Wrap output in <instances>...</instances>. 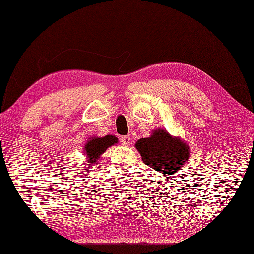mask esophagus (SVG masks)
<instances>
[{"mask_svg": "<svg viewBox=\"0 0 254 254\" xmlns=\"http://www.w3.org/2000/svg\"><path fill=\"white\" fill-rule=\"evenodd\" d=\"M120 140H121V142H122V144H123V145L129 146V145H130V143H131V136H130V135H124V136H121V137H120Z\"/></svg>", "mask_w": 254, "mask_h": 254, "instance_id": "esophagus-1", "label": "esophagus"}]
</instances>
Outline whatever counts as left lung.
Instances as JSON below:
<instances>
[{
    "label": "left lung",
    "instance_id": "1",
    "mask_svg": "<svg viewBox=\"0 0 254 254\" xmlns=\"http://www.w3.org/2000/svg\"><path fill=\"white\" fill-rule=\"evenodd\" d=\"M135 148L146 165L166 178L178 173L190 158L189 145L162 128L153 130L148 137L137 140Z\"/></svg>",
    "mask_w": 254,
    "mask_h": 254
}]
</instances>
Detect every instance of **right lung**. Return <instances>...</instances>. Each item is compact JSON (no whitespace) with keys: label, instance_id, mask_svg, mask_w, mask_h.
Wrapping results in <instances>:
<instances>
[{"label":"right lung","instance_id":"1","mask_svg":"<svg viewBox=\"0 0 254 254\" xmlns=\"http://www.w3.org/2000/svg\"><path fill=\"white\" fill-rule=\"evenodd\" d=\"M118 137L115 135H105V136H92L86 142L83 146V152L88 158L89 165L97 163V160L102 157L107 148L118 144Z\"/></svg>","mask_w":254,"mask_h":254}]
</instances>
